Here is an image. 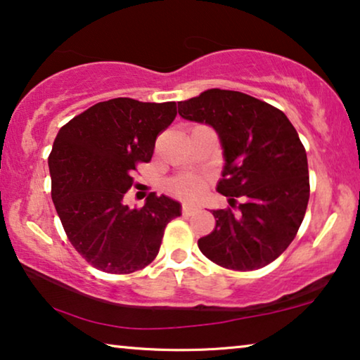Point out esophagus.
Returning a JSON list of instances; mask_svg holds the SVG:
<instances>
[{
  "mask_svg": "<svg viewBox=\"0 0 360 360\" xmlns=\"http://www.w3.org/2000/svg\"><path fill=\"white\" fill-rule=\"evenodd\" d=\"M181 212H182V215H184V217H191L192 214H194V212H197V207L189 205V204H182Z\"/></svg>",
  "mask_w": 360,
  "mask_h": 360,
  "instance_id": "34e87169",
  "label": "esophagus"
}]
</instances>
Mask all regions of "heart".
<instances>
[{"label":"heart","instance_id":"obj_1","mask_svg":"<svg viewBox=\"0 0 360 360\" xmlns=\"http://www.w3.org/2000/svg\"><path fill=\"white\" fill-rule=\"evenodd\" d=\"M209 179L200 174H184L168 182V191L176 197L186 200H194L204 192Z\"/></svg>","mask_w":360,"mask_h":360}]
</instances>
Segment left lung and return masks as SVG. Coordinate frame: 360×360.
I'll return each instance as SVG.
<instances>
[{
	"label": "left lung",
	"mask_w": 360,
	"mask_h": 360,
	"mask_svg": "<svg viewBox=\"0 0 360 360\" xmlns=\"http://www.w3.org/2000/svg\"><path fill=\"white\" fill-rule=\"evenodd\" d=\"M178 108L181 117L212 125L224 146L217 191L231 207L212 212L215 229L199 250L226 269H261L287 250L305 217V146L282 110L240 91L207 89Z\"/></svg>",
	"instance_id": "1"
}]
</instances>
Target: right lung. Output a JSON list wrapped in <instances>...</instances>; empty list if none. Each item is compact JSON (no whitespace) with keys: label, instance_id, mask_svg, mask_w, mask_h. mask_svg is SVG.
Returning <instances> with one entry per match:
<instances>
[{"label":"right lung","instance_id":"right-lung-1","mask_svg":"<svg viewBox=\"0 0 360 360\" xmlns=\"http://www.w3.org/2000/svg\"><path fill=\"white\" fill-rule=\"evenodd\" d=\"M176 114V103L115 98L91 105L57 134L49 155L52 200L70 243L96 269H143L158 255L166 225L181 215L179 202L155 192L140 209L122 202L136 165L151 160Z\"/></svg>","mask_w":360,"mask_h":360}]
</instances>
